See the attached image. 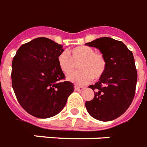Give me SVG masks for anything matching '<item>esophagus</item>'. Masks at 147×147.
Segmentation results:
<instances>
[{"mask_svg": "<svg viewBox=\"0 0 147 147\" xmlns=\"http://www.w3.org/2000/svg\"><path fill=\"white\" fill-rule=\"evenodd\" d=\"M74 90L75 91H82V90H84V88L82 87V86H79L76 85L74 86Z\"/></svg>", "mask_w": 147, "mask_h": 147, "instance_id": "esophagus-1", "label": "esophagus"}]
</instances>
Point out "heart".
Returning a JSON list of instances; mask_svg holds the SVG:
<instances>
[{
	"mask_svg": "<svg viewBox=\"0 0 147 147\" xmlns=\"http://www.w3.org/2000/svg\"><path fill=\"white\" fill-rule=\"evenodd\" d=\"M71 57L65 51L57 57L60 69L66 74H69L76 69V64L80 63V71L67 75V80L78 85L88 83L92 78L99 79L106 69V60L102 54L96 52L91 47L81 45L70 51Z\"/></svg>",
	"mask_w": 147,
	"mask_h": 147,
	"instance_id": "1",
	"label": "heart"
}]
</instances>
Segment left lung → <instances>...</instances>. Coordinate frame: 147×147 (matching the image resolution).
Segmentation results:
<instances>
[{"label": "left lung", "mask_w": 147, "mask_h": 147, "mask_svg": "<svg viewBox=\"0 0 147 147\" xmlns=\"http://www.w3.org/2000/svg\"><path fill=\"white\" fill-rule=\"evenodd\" d=\"M100 50L106 60L104 74L94 85L92 100L85 105L90 115L102 121L116 119L126 111L134 99L137 80L134 57L121 41L109 37L86 43Z\"/></svg>", "instance_id": "left-lung-1"}]
</instances>
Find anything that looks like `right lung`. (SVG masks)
<instances>
[{
	"mask_svg": "<svg viewBox=\"0 0 147 147\" xmlns=\"http://www.w3.org/2000/svg\"><path fill=\"white\" fill-rule=\"evenodd\" d=\"M63 46L39 37L21 45L12 62V86L19 103L31 115L53 117L64 109L74 90L58 66Z\"/></svg>",
	"mask_w": 147,
	"mask_h": 147,
	"instance_id": "1",
	"label": "right lung"
}]
</instances>
